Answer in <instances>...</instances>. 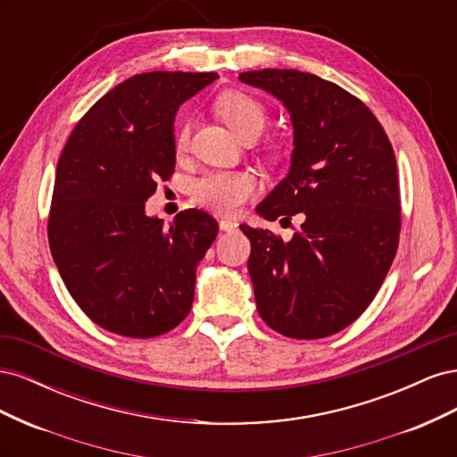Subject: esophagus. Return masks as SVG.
Instances as JSON below:
<instances>
[{"mask_svg": "<svg viewBox=\"0 0 457 457\" xmlns=\"http://www.w3.org/2000/svg\"><path fill=\"white\" fill-rule=\"evenodd\" d=\"M219 228L225 230V232H234V230L238 228V223H237V220H232V219H220L219 220Z\"/></svg>", "mask_w": 457, "mask_h": 457, "instance_id": "esophagus-1", "label": "esophagus"}]
</instances>
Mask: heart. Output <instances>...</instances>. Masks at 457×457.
<instances>
[{
  "instance_id": "obj_1",
  "label": "heart",
  "mask_w": 457,
  "mask_h": 457,
  "mask_svg": "<svg viewBox=\"0 0 457 457\" xmlns=\"http://www.w3.org/2000/svg\"><path fill=\"white\" fill-rule=\"evenodd\" d=\"M217 114L240 139L245 135H259L267 123V110L253 96L228 91L215 103ZM190 139L188 123L177 131V150H185ZM259 190L257 177L250 171H212L200 177L192 188L195 200L215 213L230 215L250 200Z\"/></svg>"
}]
</instances>
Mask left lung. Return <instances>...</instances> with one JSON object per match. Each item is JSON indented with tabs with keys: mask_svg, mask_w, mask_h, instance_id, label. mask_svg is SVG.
<instances>
[{
	"mask_svg": "<svg viewBox=\"0 0 457 457\" xmlns=\"http://www.w3.org/2000/svg\"><path fill=\"white\" fill-rule=\"evenodd\" d=\"M247 86L274 95L294 126L292 165L257 205L267 220L301 213L284 242L240 225L257 311L274 331L320 339L353 324L379 292L400 234L396 160L389 137L354 95L299 71H252Z\"/></svg>",
	"mask_w": 457,
	"mask_h": 457,
	"instance_id": "left-lung-1",
	"label": "left lung"
}]
</instances>
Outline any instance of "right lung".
I'll return each mask as SVG.
<instances>
[{
  "mask_svg": "<svg viewBox=\"0 0 457 457\" xmlns=\"http://www.w3.org/2000/svg\"><path fill=\"white\" fill-rule=\"evenodd\" d=\"M217 78L158 71L121 81L78 121L59 158L51 253L78 307L112 334L156 337L190 312L217 220L185 210L165 228L145 202L175 170L179 106Z\"/></svg>",
  "mask_w": 457,
  "mask_h": 457,
  "instance_id": "obj_1",
  "label": "right lung"
}]
</instances>
